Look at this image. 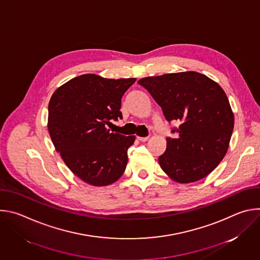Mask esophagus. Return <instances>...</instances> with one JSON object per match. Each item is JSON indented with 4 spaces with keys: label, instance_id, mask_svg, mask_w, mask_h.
<instances>
[{
    "label": "esophagus",
    "instance_id": "1",
    "mask_svg": "<svg viewBox=\"0 0 260 260\" xmlns=\"http://www.w3.org/2000/svg\"><path fill=\"white\" fill-rule=\"evenodd\" d=\"M148 139H149V137H138V140L141 142H146L148 141Z\"/></svg>",
    "mask_w": 260,
    "mask_h": 260
}]
</instances>
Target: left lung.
<instances>
[{"label":"left lung","mask_w":260,"mask_h":260,"mask_svg":"<svg viewBox=\"0 0 260 260\" xmlns=\"http://www.w3.org/2000/svg\"><path fill=\"white\" fill-rule=\"evenodd\" d=\"M161 107L168 121L180 125L167 138L158 157L162 171L178 183H192L208 176L225 156L235 117L222 87L198 72H180L138 81Z\"/></svg>","instance_id":"left-lung-1"}]
</instances>
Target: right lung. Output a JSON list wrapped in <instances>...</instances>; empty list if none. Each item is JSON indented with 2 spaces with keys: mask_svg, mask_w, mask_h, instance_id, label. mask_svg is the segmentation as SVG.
<instances>
[{
  "mask_svg": "<svg viewBox=\"0 0 260 260\" xmlns=\"http://www.w3.org/2000/svg\"><path fill=\"white\" fill-rule=\"evenodd\" d=\"M136 78L108 79L84 74L66 82L48 105V132L67 167L92 186L116 182L124 173L136 137L111 132L122 118L121 98Z\"/></svg>",
  "mask_w": 260,
  "mask_h": 260,
  "instance_id": "right-lung-1",
  "label": "right lung"
}]
</instances>
